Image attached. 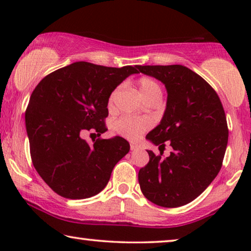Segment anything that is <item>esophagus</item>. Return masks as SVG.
Returning <instances> with one entry per match:
<instances>
[{"label": "esophagus", "mask_w": 251, "mask_h": 251, "mask_svg": "<svg viewBox=\"0 0 251 251\" xmlns=\"http://www.w3.org/2000/svg\"><path fill=\"white\" fill-rule=\"evenodd\" d=\"M130 149H131V151H136V150L139 149V146L136 145V144L131 143V144H130Z\"/></svg>", "instance_id": "34e87169"}]
</instances>
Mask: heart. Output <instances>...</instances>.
Segmentation results:
<instances>
[{
  "label": "heart",
  "instance_id": "b5f03b06",
  "mask_svg": "<svg viewBox=\"0 0 251 251\" xmlns=\"http://www.w3.org/2000/svg\"><path fill=\"white\" fill-rule=\"evenodd\" d=\"M138 87L142 94L143 98L149 100L151 98L157 97V96H162L160 85L150 77H142L138 81ZM120 89L121 87L115 88L112 91L111 96L108 99V105L113 106L116 97H118ZM151 126V121L149 119H140V118H132V116H122L119 120H116L114 123V129L116 132L128 139H137L142 133L149 129Z\"/></svg>",
  "mask_w": 251,
  "mask_h": 251
}]
</instances>
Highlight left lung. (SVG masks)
<instances>
[{"mask_svg":"<svg viewBox=\"0 0 251 251\" xmlns=\"http://www.w3.org/2000/svg\"><path fill=\"white\" fill-rule=\"evenodd\" d=\"M137 68L162 82L168 94L162 120L146 139L159 147L169 142L174 150L166 159L147 151L150 162L138 173L140 190L154 204L180 207L197 199L221 170L228 140L224 108L209 83L183 65Z\"/></svg>","mask_w":251,"mask_h":251,"instance_id":"8db88e82","label":"left lung"}]
</instances>
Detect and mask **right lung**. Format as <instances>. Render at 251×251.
<instances>
[{
	"instance_id": "right-lung-1",
	"label": "right lung",
	"mask_w": 251,
	"mask_h": 251,
	"mask_svg": "<svg viewBox=\"0 0 251 251\" xmlns=\"http://www.w3.org/2000/svg\"><path fill=\"white\" fill-rule=\"evenodd\" d=\"M137 66L106 67L76 61L47 75L29 98L25 113L30 156L41 178L67 199H87L107 185L113 168L129 152L115 136L88 143L82 133L106 130L112 91Z\"/></svg>"
}]
</instances>
